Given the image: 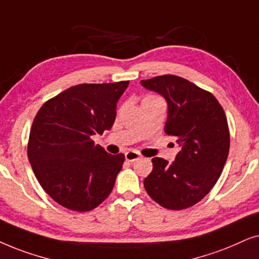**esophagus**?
Returning a JSON list of instances; mask_svg holds the SVG:
<instances>
[{"label":"esophagus","mask_w":259,"mask_h":259,"mask_svg":"<svg viewBox=\"0 0 259 259\" xmlns=\"http://www.w3.org/2000/svg\"><path fill=\"white\" fill-rule=\"evenodd\" d=\"M141 157V155L137 153V151H134V150H129L125 153V160L129 161V162H134L136 160H139Z\"/></svg>","instance_id":"obj_1"}]
</instances>
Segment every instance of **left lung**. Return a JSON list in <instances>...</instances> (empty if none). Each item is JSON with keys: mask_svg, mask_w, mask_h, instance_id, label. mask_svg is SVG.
Masks as SVG:
<instances>
[{"mask_svg": "<svg viewBox=\"0 0 259 259\" xmlns=\"http://www.w3.org/2000/svg\"><path fill=\"white\" fill-rule=\"evenodd\" d=\"M168 104L164 133L181 148L174 162L154 157L144 179L151 199L168 209H184L208 194L218 181L230 149V132L222 105L211 92L178 75L141 80Z\"/></svg>", "mask_w": 259, "mask_h": 259, "instance_id": "left-lung-1", "label": "left lung"}]
</instances>
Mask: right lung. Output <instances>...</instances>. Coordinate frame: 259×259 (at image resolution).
<instances>
[{
	"mask_svg": "<svg viewBox=\"0 0 259 259\" xmlns=\"http://www.w3.org/2000/svg\"><path fill=\"white\" fill-rule=\"evenodd\" d=\"M129 81L80 84L47 101L33 120L28 160L44 191L77 212L91 211L111 193L124 155H111L91 137L110 130Z\"/></svg>",
	"mask_w": 259,
	"mask_h": 259,
	"instance_id": "right-lung-1",
	"label": "right lung"
}]
</instances>
